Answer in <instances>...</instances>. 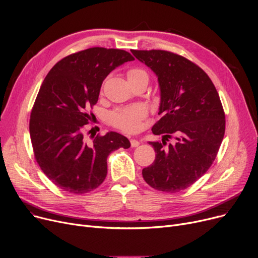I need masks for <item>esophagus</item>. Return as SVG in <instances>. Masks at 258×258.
Listing matches in <instances>:
<instances>
[{
    "instance_id": "esophagus-1",
    "label": "esophagus",
    "mask_w": 258,
    "mask_h": 258,
    "mask_svg": "<svg viewBox=\"0 0 258 258\" xmlns=\"http://www.w3.org/2000/svg\"><path fill=\"white\" fill-rule=\"evenodd\" d=\"M139 144H140V142L138 140H136V139H132L131 140V146L132 147H137V146H139Z\"/></svg>"
}]
</instances>
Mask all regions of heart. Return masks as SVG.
Instances as JSON below:
<instances>
[{"label":"heart","instance_id":"1","mask_svg":"<svg viewBox=\"0 0 258 258\" xmlns=\"http://www.w3.org/2000/svg\"><path fill=\"white\" fill-rule=\"evenodd\" d=\"M128 81L138 80L140 78H147V73L138 68L128 70L127 72ZM147 111L145 106L142 104H136L130 107L117 110L111 114V122L112 123L126 133H135L137 132L141 126V120L146 116Z\"/></svg>","mask_w":258,"mask_h":258}]
</instances>
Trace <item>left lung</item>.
<instances>
[{"label": "left lung", "mask_w": 258, "mask_h": 258, "mask_svg": "<svg viewBox=\"0 0 258 258\" xmlns=\"http://www.w3.org/2000/svg\"><path fill=\"white\" fill-rule=\"evenodd\" d=\"M151 68L161 92V119L152 131L162 141L148 142L154 163L143 168L145 182L164 192H179L204 174L220 150L225 135L224 108L213 83L199 66L164 50H132ZM173 137L176 142L166 143Z\"/></svg>", "instance_id": "left-lung-1"}]
</instances>
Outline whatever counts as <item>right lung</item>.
<instances>
[{
    "instance_id": "add662e5",
    "label": "right lung",
    "mask_w": 258,
    "mask_h": 258,
    "mask_svg": "<svg viewBox=\"0 0 258 258\" xmlns=\"http://www.w3.org/2000/svg\"><path fill=\"white\" fill-rule=\"evenodd\" d=\"M134 59L124 50L89 48L60 59L43 81L30 115V138L37 164L61 190L84 195L96 189L106 177L107 156L131 146L116 132L89 143L85 125L104 78Z\"/></svg>"
}]
</instances>
